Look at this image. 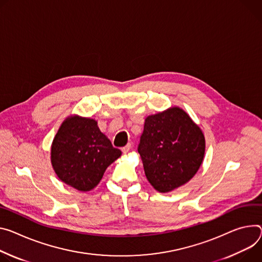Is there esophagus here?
<instances>
[{
	"label": "esophagus",
	"instance_id": "esophagus-1",
	"mask_svg": "<svg viewBox=\"0 0 262 262\" xmlns=\"http://www.w3.org/2000/svg\"><path fill=\"white\" fill-rule=\"evenodd\" d=\"M130 144H127V145H125L123 148H122V152L123 154H127L129 150H130Z\"/></svg>",
	"mask_w": 262,
	"mask_h": 262
}]
</instances>
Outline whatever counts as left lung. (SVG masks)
<instances>
[{
  "label": "left lung",
  "instance_id": "1",
  "mask_svg": "<svg viewBox=\"0 0 262 262\" xmlns=\"http://www.w3.org/2000/svg\"><path fill=\"white\" fill-rule=\"evenodd\" d=\"M205 136L179 106L146 117L138 151L150 185L161 193L191 180L204 160Z\"/></svg>",
  "mask_w": 262,
  "mask_h": 262
}]
</instances>
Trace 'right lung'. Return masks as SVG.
Segmentation results:
<instances>
[{
    "label": "right lung",
    "mask_w": 262,
    "mask_h": 262,
    "mask_svg": "<svg viewBox=\"0 0 262 262\" xmlns=\"http://www.w3.org/2000/svg\"><path fill=\"white\" fill-rule=\"evenodd\" d=\"M97 121L79 115L68 116L51 145V164L64 184L88 192L96 187L106 168L121 156L100 132Z\"/></svg>",
    "instance_id": "right-lung-1"
}]
</instances>
